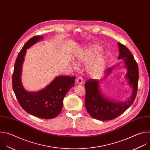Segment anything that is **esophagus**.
<instances>
[{"instance_id": "1", "label": "esophagus", "mask_w": 150, "mask_h": 150, "mask_svg": "<svg viewBox=\"0 0 150 150\" xmlns=\"http://www.w3.org/2000/svg\"><path fill=\"white\" fill-rule=\"evenodd\" d=\"M76 81L77 84H81L83 83V79L81 77H78L77 79H76Z\"/></svg>"}]
</instances>
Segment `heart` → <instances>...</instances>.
I'll use <instances>...</instances> for the list:
<instances>
[{
	"label": "heart",
	"mask_w": 150,
	"mask_h": 150,
	"mask_svg": "<svg viewBox=\"0 0 150 150\" xmlns=\"http://www.w3.org/2000/svg\"><path fill=\"white\" fill-rule=\"evenodd\" d=\"M102 50V48L100 45L92 44L82 50L76 57L78 63H88L87 66V72L89 75L94 77H99L103 73L106 66L107 55L103 52H100ZM73 66H77L75 64Z\"/></svg>",
	"instance_id": "b5f03b06"
}]
</instances>
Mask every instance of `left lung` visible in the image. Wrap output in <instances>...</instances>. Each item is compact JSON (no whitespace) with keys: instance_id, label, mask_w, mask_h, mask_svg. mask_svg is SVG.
Returning <instances> with one entry per match:
<instances>
[{"instance_id":"1","label":"left lung","mask_w":150,"mask_h":150,"mask_svg":"<svg viewBox=\"0 0 150 150\" xmlns=\"http://www.w3.org/2000/svg\"><path fill=\"white\" fill-rule=\"evenodd\" d=\"M119 55L117 59H123L124 66L127 70L125 79L131 88V96L125 101H117L104 95L100 87V83L105 77L111 73L114 67H110L105 71L104 77L99 80L91 79L86 81L85 106L87 112L93 118L99 121H109L123 113L133 103L137 93L138 82V67L129 50L123 44L117 42Z\"/></svg>"}]
</instances>
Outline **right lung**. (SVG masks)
Instances as JSON below:
<instances>
[{
    "label": "right lung",
    "mask_w": 150,
    "mask_h": 150,
    "mask_svg": "<svg viewBox=\"0 0 150 150\" xmlns=\"http://www.w3.org/2000/svg\"><path fill=\"white\" fill-rule=\"evenodd\" d=\"M43 39V36H35L28 40L21 50L15 64L12 86L18 102L27 113L48 119L56 117L62 112L63 99L74 86L76 77H55L48 85L38 92H29L24 88L21 75L26 50Z\"/></svg>",
    "instance_id": "1"
}]
</instances>
